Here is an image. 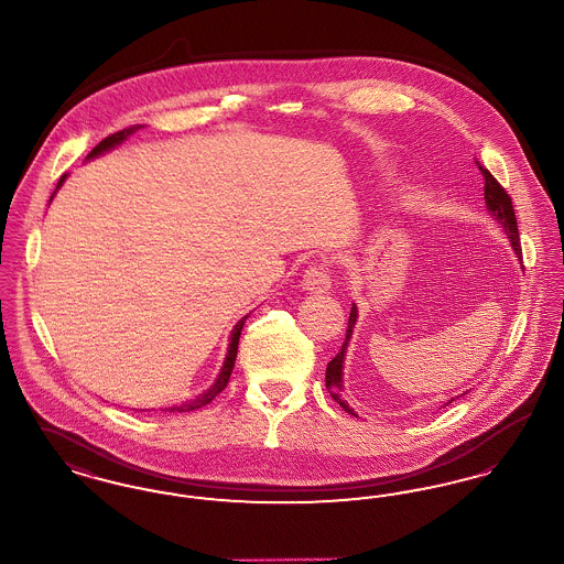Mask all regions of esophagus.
<instances>
[{
  "mask_svg": "<svg viewBox=\"0 0 564 564\" xmlns=\"http://www.w3.org/2000/svg\"><path fill=\"white\" fill-rule=\"evenodd\" d=\"M302 288L306 292H313V294L327 292L332 288V279H329L327 267L322 262H313L302 274Z\"/></svg>",
  "mask_w": 564,
  "mask_h": 564,
  "instance_id": "obj_1",
  "label": "esophagus"
}]
</instances>
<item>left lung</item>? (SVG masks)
<instances>
[{"mask_svg": "<svg viewBox=\"0 0 564 564\" xmlns=\"http://www.w3.org/2000/svg\"><path fill=\"white\" fill-rule=\"evenodd\" d=\"M478 169L482 173L484 177V200H486V209L488 214L492 215L501 228L506 230L508 239L511 241V247L516 249V256L522 258V247H520V237H518V221H516V214H513V205H511V196L506 192V188L492 177V173L488 169H484L482 164L478 162ZM357 322V308L352 304L350 308L349 325H347V338H345V345L343 349L338 350V355L327 364V370H325V387L332 395V400L336 403H340V408L345 412H349L355 416L352 408H349V403L345 402L340 398L343 393V364H345V350L349 345L350 332H352V325ZM455 402V398L448 403Z\"/></svg>", "mask_w": 564, "mask_h": 564, "instance_id": "obj_1", "label": "left lung"}]
</instances>
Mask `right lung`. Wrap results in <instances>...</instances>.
Returning a JSON list of instances; mask_svg holds the SVG:
<instances>
[{
	"instance_id": "1",
	"label": "right lung",
	"mask_w": 564,
	"mask_h": 564,
	"mask_svg": "<svg viewBox=\"0 0 564 564\" xmlns=\"http://www.w3.org/2000/svg\"><path fill=\"white\" fill-rule=\"evenodd\" d=\"M137 129H139V127H131V129H124V131H118V133L109 134V137H106L101 143H97V145L93 148V152L88 154V159H93V156H97V154L106 152L109 148L118 145V143H120V141H124L129 134H133ZM63 180H65V175L58 180V186L63 184ZM58 186H56V188H58ZM242 323H245V319L237 323V325H235V329H232V334H230V347H228V355H226L224 368H221V372L217 376L214 387H212L205 395H200V398H196V400H192V402L184 403V405H177V408H173V410H177V412H189V410L203 408V405L214 402L215 395H217V393H221V391L226 389V384H228V380H230V375H232V368H235V361H237V350H239V338H241Z\"/></svg>"
}]
</instances>
